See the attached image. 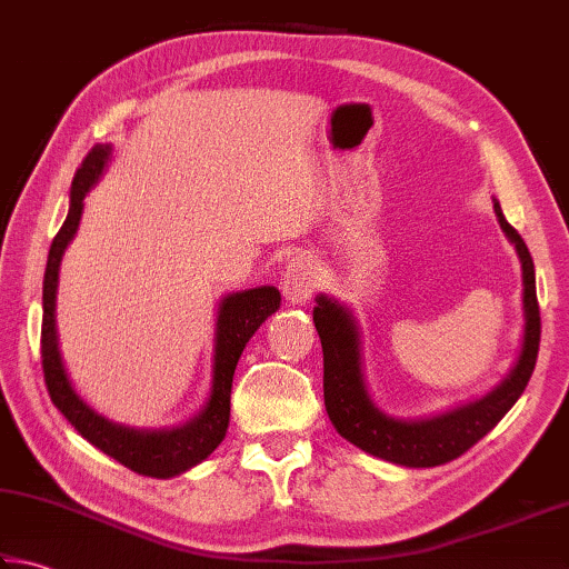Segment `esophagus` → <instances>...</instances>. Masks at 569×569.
Wrapping results in <instances>:
<instances>
[{"label": "esophagus", "instance_id": "1", "mask_svg": "<svg viewBox=\"0 0 569 569\" xmlns=\"http://www.w3.org/2000/svg\"><path fill=\"white\" fill-rule=\"evenodd\" d=\"M319 289V272L307 254H295L287 260L282 274V295L289 305H307Z\"/></svg>", "mask_w": 569, "mask_h": 569}]
</instances>
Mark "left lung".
I'll return each mask as SVG.
<instances>
[{"instance_id":"left-lung-1","label":"left lung","mask_w":569,"mask_h":569,"mask_svg":"<svg viewBox=\"0 0 569 569\" xmlns=\"http://www.w3.org/2000/svg\"><path fill=\"white\" fill-rule=\"evenodd\" d=\"M500 230L516 248L522 277V335L516 361L490 391L423 418L386 413L373 401L367 373V341L353 309L331 295H317L315 327L325 353V406L331 426L363 453L403 468H433L466 453L498 426L528 386L540 347V309L535 295V264L518 230L492 198Z\"/></svg>"}]
</instances>
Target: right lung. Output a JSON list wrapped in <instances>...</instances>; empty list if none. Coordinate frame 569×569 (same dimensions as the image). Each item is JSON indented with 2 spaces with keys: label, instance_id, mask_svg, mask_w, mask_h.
Returning <instances> with one entry per match:
<instances>
[{
  "label": "right lung",
  "instance_id": "right-lung-1",
  "mask_svg": "<svg viewBox=\"0 0 569 569\" xmlns=\"http://www.w3.org/2000/svg\"><path fill=\"white\" fill-rule=\"evenodd\" d=\"M111 156V143L93 146L89 156L83 158L77 176H73L69 190V212L57 238L51 242L44 289H41V309H44V317H41V363H44V379L53 406L67 416V421L77 428L86 441L118 460L121 466L131 468L133 473L151 478H176L202 463L222 443L230 426L234 367H238L244 345L262 327V321L280 309L282 295L277 287L262 284L220 297L216 331H212L210 391L200 411L188 418L186 423L170 428H136L116 423L96 411L77 391L67 363H63L57 327V295L61 260L71 240L77 238L83 216V200L89 196V190L99 183L103 170L109 168Z\"/></svg>",
  "mask_w": 569,
  "mask_h": 569
}]
</instances>
